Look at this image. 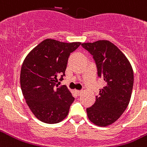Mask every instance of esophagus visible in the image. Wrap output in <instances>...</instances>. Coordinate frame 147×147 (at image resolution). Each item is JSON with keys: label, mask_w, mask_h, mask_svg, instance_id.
<instances>
[{"label": "esophagus", "mask_w": 147, "mask_h": 147, "mask_svg": "<svg viewBox=\"0 0 147 147\" xmlns=\"http://www.w3.org/2000/svg\"><path fill=\"white\" fill-rule=\"evenodd\" d=\"M76 92L78 95H80L82 93V90H76Z\"/></svg>", "instance_id": "1"}]
</instances>
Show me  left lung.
<instances>
[{
	"label": "left lung",
	"instance_id": "obj_1",
	"mask_svg": "<svg viewBox=\"0 0 147 147\" xmlns=\"http://www.w3.org/2000/svg\"><path fill=\"white\" fill-rule=\"evenodd\" d=\"M81 45L92 56L98 76L105 83L95 103L86 109L88 117L97 126H108L120 118L129 105L134 85L133 69L126 57L109 41Z\"/></svg>",
	"mask_w": 147,
	"mask_h": 147
}]
</instances>
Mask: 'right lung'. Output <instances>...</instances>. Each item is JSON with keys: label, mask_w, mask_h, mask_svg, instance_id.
Masks as SVG:
<instances>
[{"label": "right lung", "mask_w": 147, "mask_h": 147, "mask_svg": "<svg viewBox=\"0 0 147 147\" xmlns=\"http://www.w3.org/2000/svg\"><path fill=\"white\" fill-rule=\"evenodd\" d=\"M80 45L45 39L23 62L20 75L23 95L31 112L44 123H59L69 113L75 98L66 85L58 88L57 77L63 80L70 53Z\"/></svg>", "instance_id": "1"}]
</instances>
